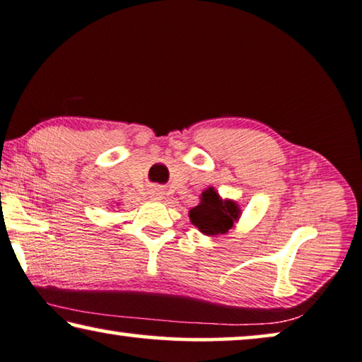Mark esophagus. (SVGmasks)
<instances>
[{"mask_svg": "<svg viewBox=\"0 0 362 362\" xmlns=\"http://www.w3.org/2000/svg\"><path fill=\"white\" fill-rule=\"evenodd\" d=\"M153 194H154V198H156V199H158V198L160 197V193H159V192H156V193H153Z\"/></svg>", "mask_w": 362, "mask_h": 362, "instance_id": "obj_1", "label": "esophagus"}]
</instances>
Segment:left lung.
Returning <instances> with one entry per match:
<instances>
[{
    "instance_id": "obj_1",
    "label": "left lung",
    "mask_w": 362,
    "mask_h": 362,
    "mask_svg": "<svg viewBox=\"0 0 362 362\" xmlns=\"http://www.w3.org/2000/svg\"><path fill=\"white\" fill-rule=\"evenodd\" d=\"M238 204L232 199H222L214 188L209 187L202 193V203L190 209V221L204 235H222L230 230L240 219Z\"/></svg>"
}]
</instances>
